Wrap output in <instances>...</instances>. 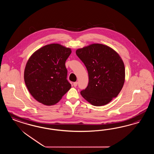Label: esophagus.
<instances>
[{
	"label": "esophagus",
	"mask_w": 154,
	"mask_h": 154,
	"mask_svg": "<svg viewBox=\"0 0 154 154\" xmlns=\"http://www.w3.org/2000/svg\"><path fill=\"white\" fill-rule=\"evenodd\" d=\"M77 85H78V82H75L73 83V86H75V87H76L77 86Z\"/></svg>",
	"instance_id": "esophagus-1"
}]
</instances>
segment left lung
<instances>
[{"instance_id": "1", "label": "left lung", "mask_w": 154, "mask_h": 154, "mask_svg": "<svg viewBox=\"0 0 154 154\" xmlns=\"http://www.w3.org/2000/svg\"><path fill=\"white\" fill-rule=\"evenodd\" d=\"M89 75L82 97L95 106L110 102L120 93L125 81V66L120 56L111 47L94 43L76 50Z\"/></svg>"}]
</instances>
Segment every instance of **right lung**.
<instances>
[{"instance_id":"add662e5","label":"right lung","mask_w":154,"mask_h":154,"mask_svg":"<svg viewBox=\"0 0 154 154\" xmlns=\"http://www.w3.org/2000/svg\"><path fill=\"white\" fill-rule=\"evenodd\" d=\"M71 52L69 48L53 43L42 47L30 56L25 68L24 81L38 102L54 105L70 89L65 64Z\"/></svg>"}]
</instances>
